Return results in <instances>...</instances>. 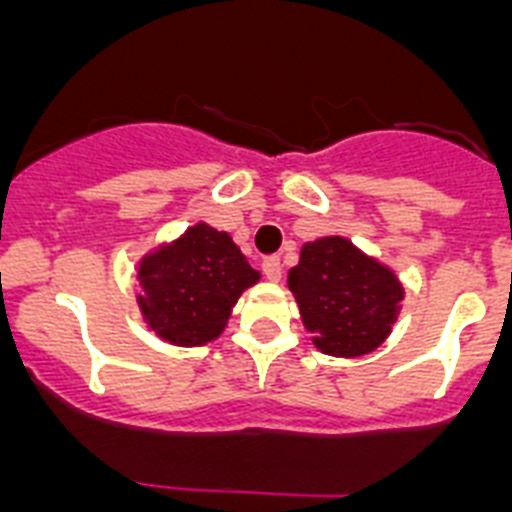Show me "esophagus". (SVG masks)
<instances>
[{"label":"esophagus","mask_w":512,"mask_h":512,"mask_svg":"<svg viewBox=\"0 0 512 512\" xmlns=\"http://www.w3.org/2000/svg\"><path fill=\"white\" fill-rule=\"evenodd\" d=\"M261 271H264V277L269 282H279L282 279V261H279V256H266L261 261Z\"/></svg>","instance_id":"34e87169"}]
</instances>
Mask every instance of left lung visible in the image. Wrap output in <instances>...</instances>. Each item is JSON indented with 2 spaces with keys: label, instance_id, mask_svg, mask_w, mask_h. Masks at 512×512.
<instances>
[{
  "label": "left lung",
  "instance_id": "left-lung-1",
  "mask_svg": "<svg viewBox=\"0 0 512 512\" xmlns=\"http://www.w3.org/2000/svg\"><path fill=\"white\" fill-rule=\"evenodd\" d=\"M289 289L300 305L312 343L328 356L354 359L382 346L402 302V284L387 266L369 259L341 235L302 246L289 271Z\"/></svg>",
  "mask_w": 512,
  "mask_h": 512
}]
</instances>
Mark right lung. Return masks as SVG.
I'll list each match as a JSON object with an SVG mask.
<instances>
[{
    "mask_svg": "<svg viewBox=\"0 0 512 512\" xmlns=\"http://www.w3.org/2000/svg\"><path fill=\"white\" fill-rule=\"evenodd\" d=\"M138 305L148 328L174 346H202L223 333L243 289L259 282L228 233L197 223L140 261Z\"/></svg>",
    "mask_w": 512,
    "mask_h": 512,
    "instance_id": "obj_1",
    "label": "right lung"
}]
</instances>
